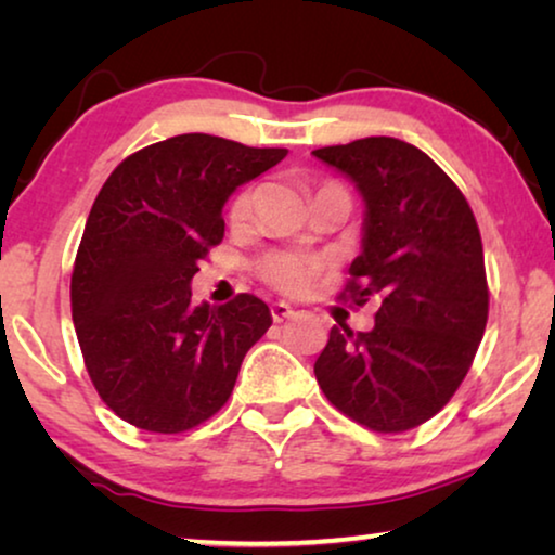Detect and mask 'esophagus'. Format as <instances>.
I'll use <instances>...</instances> for the list:
<instances>
[{
  "instance_id": "1",
  "label": "esophagus",
  "mask_w": 555,
  "mask_h": 555,
  "mask_svg": "<svg viewBox=\"0 0 555 555\" xmlns=\"http://www.w3.org/2000/svg\"><path fill=\"white\" fill-rule=\"evenodd\" d=\"M270 315H272V321H275V323H283L285 318L295 315V310H293V306H287V302L278 300V302H272V306H270Z\"/></svg>"
}]
</instances>
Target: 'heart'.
Listing matches in <instances>:
<instances>
[{
  "mask_svg": "<svg viewBox=\"0 0 555 555\" xmlns=\"http://www.w3.org/2000/svg\"><path fill=\"white\" fill-rule=\"evenodd\" d=\"M257 196H260V186L257 184L240 189V192L232 196L230 202L232 224L240 227L249 222V217H253L255 211ZM323 268H325L323 257L306 253V249H270V253H264L260 260L255 262L257 278L287 295L308 293L310 285H313V280L321 275Z\"/></svg>",
  "mask_w": 555,
  "mask_h": 555,
  "instance_id": "1",
  "label": "heart"
}]
</instances>
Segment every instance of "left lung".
<instances>
[{"label":"left lung","instance_id":"1","mask_svg":"<svg viewBox=\"0 0 555 555\" xmlns=\"http://www.w3.org/2000/svg\"><path fill=\"white\" fill-rule=\"evenodd\" d=\"M313 154L366 202L363 253L338 298L376 302L369 333L333 325L315 378L338 412L399 435L431 420L473 366L490 306L480 230L457 184L412 143L371 135Z\"/></svg>","mask_w":555,"mask_h":555}]
</instances>
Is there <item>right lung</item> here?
Returning a JSON list of instances; mask_svg holds the SVG:
<instances>
[{
  "label": "right lung",
  "instance_id": "add662e5",
  "mask_svg": "<svg viewBox=\"0 0 555 555\" xmlns=\"http://www.w3.org/2000/svg\"><path fill=\"white\" fill-rule=\"evenodd\" d=\"M285 156L184 133L135 151L105 179L75 255L70 306L90 382L124 422L179 435L227 404L270 308L249 293L194 306L189 285L224 237L230 194Z\"/></svg>",
  "mask_w": 555,
  "mask_h": 555
}]
</instances>
